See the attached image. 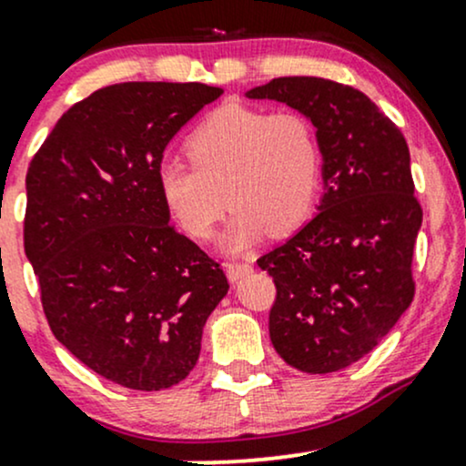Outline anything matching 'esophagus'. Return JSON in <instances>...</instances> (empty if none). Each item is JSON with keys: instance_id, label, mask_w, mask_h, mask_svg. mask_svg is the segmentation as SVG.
<instances>
[{"instance_id": "1", "label": "esophagus", "mask_w": 466, "mask_h": 466, "mask_svg": "<svg viewBox=\"0 0 466 466\" xmlns=\"http://www.w3.org/2000/svg\"><path fill=\"white\" fill-rule=\"evenodd\" d=\"M226 271H228L229 280L237 282L243 276L251 274V265L249 263H226Z\"/></svg>"}]
</instances>
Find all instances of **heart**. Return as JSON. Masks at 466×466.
<instances>
[{
	"mask_svg": "<svg viewBox=\"0 0 466 466\" xmlns=\"http://www.w3.org/2000/svg\"><path fill=\"white\" fill-rule=\"evenodd\" d=\"M184 151L190 164L170 159L157 168L166 210L188 237L208 240L229 203V251L248 249L267 229L298 228L318 197L322 148L311 120L296 111L221 105L188 133Z\"/></svg>",
	"mask_w": 466,
	"mask_h": 466,
	"instance_id": "1",
	"label": "heart"
}]
</instances>
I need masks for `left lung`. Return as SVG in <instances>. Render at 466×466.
<instances>
[{"label":"left lung","instance_id":"obj_1","mask_svg":"<svg viewBox=\"0 0 466 466\" xmlns=\"http://www.w3.org/2000/svg\"><path fill=\"white\" fill-rule=\"evenodd\" d=\"M307 116L324 155L319 212L256 263L274 278L269 337L302 372L360 361L414 300L411 256L422 223L399 127L350 85L282 76L248 92Z\"/></svg>","mask_w":466,"mask_h":466}]
</instances>
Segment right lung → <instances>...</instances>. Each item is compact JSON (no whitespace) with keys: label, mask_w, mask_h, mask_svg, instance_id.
<instances>
[{"label":"right lung","mask_w":466,"mask_h":466,"mask_svg":"<svg viewBox=\"0 0 466 466\" xmlns=\"http://www.w3.org/2000/svg\"><path fill=\"white\" fill-rule=\"evenodd\" d=\"M221 87L117 83L72 105L25 175L24 249L52 333L100 377L177 386L228 293L217 260L170 226L166 144Z\"/></svg>","instance_id":"obj_1"}]
</instances>
